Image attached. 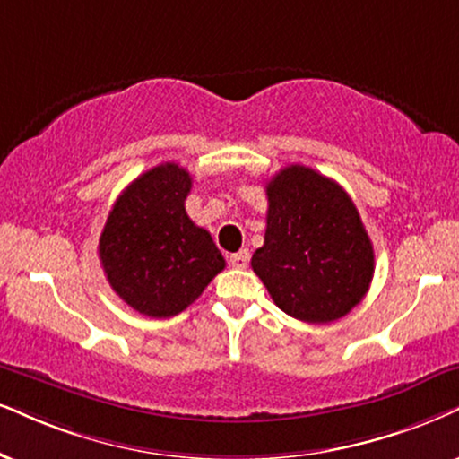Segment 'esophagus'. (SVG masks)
Listing matches in <instances>:
<instances>
[{
	"instance_id": "obj_1",
	"label": "esophagus",
	"mask_w": 459,
	"mask_h": 459,
	"mask_svg": "<svg viewBox=\"0 0 459 459\" xmlns=\"http://www.w3.org/2000/svg\"><path fill=\"white\" fill-rule=\"evenodd\" d=\"M230 265H231V268H238V270L247 268V265H248V251H247V248H242V251L234 253V255H230Z\"/></svg>"
}]
</instances>
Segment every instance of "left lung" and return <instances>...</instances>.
<instances>
[{"label":"left lung","instance_id":"left-lung-1","mask_svg":"<svg viewBox=\"0 0 459 459\" xmlns=\"http://www.w3.org/2000/svg\"><path fill=\"white\" fill-rule=\"evenodd\" d=\"M264 247L251 268L282 313L330 324L370 287L375 251L347 191L307 166H287L265 185Z\"/></svg>","mask_w":459,"mask_h":459}]
</instances>
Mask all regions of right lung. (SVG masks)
<instances>
[{
	"label": "right lung",
	"mask_w": 459,
	"mask_h": 459,
	"mask_svg": "<svg viewBox=\"0 0 459 459\" xmlns=\"http://www.w3.org/2000/svg\"><path fill=\"white\" fill-rule=\"evenodd\" d=\"M191 174L161 163L118 195L100 236V262L117 296L140 315L174 316L225 268L211 234L185 211Z\"/></svg>",
	"instance_id": "obj_1"
}]
</instances>
